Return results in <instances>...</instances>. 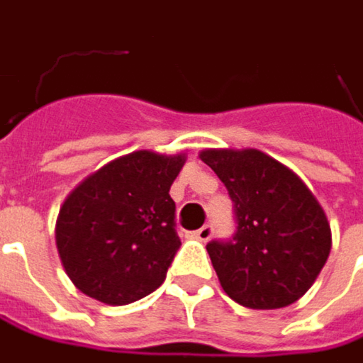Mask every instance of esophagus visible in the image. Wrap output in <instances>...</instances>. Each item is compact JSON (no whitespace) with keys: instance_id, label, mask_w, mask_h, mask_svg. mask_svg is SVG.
I'll list each match as a JSON object with an SVG mask.
<instances>
[{"instance_id":"esophagus-1","label":"esophagus","mask_w":363,"mask_h":363,"mask_svg":"<svg viewBox=\"0 0 363 363\" xmlns=\"http://www.w3.org/2000/svg\"><path fill=\"white\" fill-rule=\"evenodd\" d=\"M211 236H213V225L211 224H205L203 228H199L197 232H193V238H197V240H201V242H207Z\"/></svg>"}]
</instances>
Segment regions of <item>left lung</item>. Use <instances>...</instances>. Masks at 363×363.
<instances>
[{"instance_id":"obj_1","label":"left lung","mask_w":363,"mask_h":363,"mask_svg":"<svg viewBox=\"0 0 363 363\" xmlns=\"http://www.w3.org/2000/svg\"><path fill=\"white\" fill-rule=\"evenodd\" d=\"M224 182L236 230L207 242L224 291L246 308H284L314 284L330 252L323 207L289 168L259 150H205Z\"/></svg>"}]
</instances>
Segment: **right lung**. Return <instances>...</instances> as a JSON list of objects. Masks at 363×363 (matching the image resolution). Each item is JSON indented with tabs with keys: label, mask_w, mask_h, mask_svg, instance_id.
<instances>
[{
	"label": "right lung",
	"mask_w": 363,
	"mask_h": 363,
	"mask_svg": "<svg viewBox=\"0 0 363 363\" xmlns=\"http://www.w3.org/2000/svg\"><path fill=\"white\" fill-rule=\"evenodd\" d=\"M184 156L147 150L108 162L65 199L55 240L74 286L123 306L156 291L181 238L170 186Z\"/></svg>",
	"instance_id": "right-lung-1"
}]
</instances>
